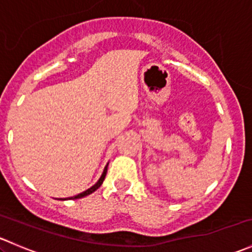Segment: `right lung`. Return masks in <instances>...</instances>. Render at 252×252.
Returning <instances> with one entry per match:
<instances>
[{"instance_id": "add662e5", "label": "right lung", "mask_w": 252, "mask_h": 252, "mask_svg": "<svg viewBox=\"0 0 252 252\" xmlns=\"http://www.w3.org/2000/svg\"><path fill=\"white\" fill-rule=\"evenodd\" d=\"M107 167H108V163L106 164L105 169H103V173H102V175H101V177H100V179L97 180V183H96L95 185H93V187H91V188H89V189H88V190H85V191H83V192H80V194L75 195V196H72V197H69V200H74V199H81V197H84V196H88V195L93 194V192L95 191V190H97L98 188H100L101 185H102L103 180H105L106 173H107ZM64 200H65V199H64Z\"/></svg>"}]
</instances>
